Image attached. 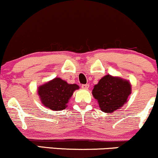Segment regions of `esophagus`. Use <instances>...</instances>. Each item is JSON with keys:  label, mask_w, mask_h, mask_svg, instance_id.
<instances>
[{"label": "esophagus", "mask_w": 158, "mask_h": 158, "mask_svg": "<svg viewBox=\"0 0 158 158\" xmlns=\"http://www.w3.org/2000/svg\"><path fill=\"white\" fill-rule=\"evenodd\" d=\"M89 87V84H83L82 85V88L85 89H88Z\"/></svg>", "instance_id": "34e87169"}]
</instances>
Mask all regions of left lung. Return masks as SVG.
I'll list each match as a JSON object with an SVG mask.
<instances>
[{"label": "left lung", "mask_w": 158, "mask_h": 158, "mask_svg": "<svg viewBox=\"0 0 158 158\" xmlns=\"http://www.w3.org/2000/svg\"><path fill=\"white\" fill-rule=\"evenodd\" d=\"M92 93L101 110L113 113L127 102V98L131 94V84L122 77L107 74L94 86Z\"/></svg>", "instance_id": "8db88e82"}]
</instances>
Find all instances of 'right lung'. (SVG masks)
<instances>
[{"mask_svg":"<svg viewBox=\"0 0 158 158\" xmlns=\"http://www.w3.org/2000/svg\"><path fill=\"white\" fill-rule=\"evenodd\" d=\"M78 89V85L68 84L60 77H55L39 86L37 93L44 107L59 111L67 107L74 92Z\"/></svg>","mask_w":158,"mask_h":158,"instance_id":"right-lung-1","label":"right lung"}]
</instances>
